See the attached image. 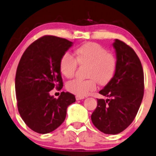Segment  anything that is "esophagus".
<instances>
[{"mask_svg": "<svg viewBox=\"0 0 156 156\" xmlns=\"http://www.w3.org/2000/svg\"><path fill=\"white\" fill-rule=\"evenodd\" d=\"M84 97H81V96H78V95L76 96V101H80V100H82V99H84Z\"/></svg>", "mask_w": 156, "mask_h": 156, "instance_id": "esophagus-1", "label": "esophagus"}]
</instances>
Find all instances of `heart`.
Returning a JSON list of instances; mask_svg holds the SVG:
<instances>
[{"label":"heart","mask_w":156,"mask_h":156,"mask_svg":"<svg viewBox=\"0 0 156 156\" xmlns=\"http://www.w3.org/2000/svg\"><path fill=\"white\" fill-rule=\"evenodd\" d=\"M75 57L76 59L69 53H65L61 58L59 66L61 72L67 78L74 76L77 63L87 66L89 79L74 80L67 83V90L76 95H87L96 89L97 82L101 85L108 83L116 72V56L98 43H87L80 46L75 51Z\"/></svg>","instance_id":"b5f03b06"}]
</instances>
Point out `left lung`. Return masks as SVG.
<instances>
[{
	"instance_id": "1",
	"label": "left lung",
	"mask_w": 156,
	"mask_h": 156,
	"mask_svg": "<svg viewBox=\"0 0 156 156\" xmlns=\"http://www.w3.org/2000/svg\"><path fill=\"white\" fill-rule=\"evenodd\" d=\"M113 46L116 55V72L99 92L108 99H97V108L91 115L95 127L108 134L120 133L131 124L144 95V73L137 55L119 40H115Z\"/></svg>"
}]
</instances>
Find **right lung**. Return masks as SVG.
Listing matches in <instances>:
<instances>
[{"label":"right lung","instance_id":"1","mask_svg":"<svg viewBox=\"0 0 156 156\" xmlns=\"http://www.w3.org/2000/svg\"><path fill=\"white\" fill-rule=\"evenodd\" d=\"M72 45L63 38L43 36L29 46L19 61L15 78L18 110L25 124L37 133L54 131L76 101L69 92L61 93L57 99L50 95L55 87H63L60 60Z\"/></svg>","mask_w":156,"mask_h":156}]
</instances>
